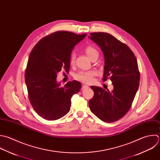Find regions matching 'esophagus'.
<instances>
[{"label": "esophagus", "mask_w": 160, "mask_h": 160, "mask_svg": "<svg viewBox=\"0 0 160 160\" xmlns=\"http://www.w3.org/2000/svg\"><path fill=\"white\" fill-rule=\"evenodd\" d=\"M88 88V86L87 85H83V86H82V88L83 89H85V88Z\"/></svg>", "instance_id": "obj_1"}]
</instances>
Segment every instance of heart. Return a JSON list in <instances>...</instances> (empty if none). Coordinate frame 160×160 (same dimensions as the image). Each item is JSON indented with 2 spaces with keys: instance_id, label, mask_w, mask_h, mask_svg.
I'll use <instances>...</instances> for the list:
<instances>
[{
  "instance_id": "b5f03b06",
  "label": "heart",
  "mask_w": 160,
  "mask_h": 160,
  "mask_svg": "<svg viewBox=\"0 0 160 160\" xmlns=\"http://www.w3.org/2000/svg\"><path fill=\"white\" fill-rule=\"evenodd\" d=\"M85 52L88 56V57L93 60L95 58H98L99 53L98 50L92 46H88L85 48ZM75 55L74 53H72L70 57V64L73 65L75 63ZM96 72L94 70H88V71H80L77 73L75 78L76 80L81 81L84 83H89L93 82V77L95 75Z\"/></svg>"
}]
</instances>
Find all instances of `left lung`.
<instances>
[{
    "instance_id": "obj_1",
    "label": "left lung",
    "mask_w": 160,
    "mask_h": 160,
    "mask_svg": "<svg viewBox=\"0 0 160 160\" xmlns=\"http://www.w3.org/2000/svg\"><path fill=\"white\" fill-rule=\"evenodd\" d=\"M88 38L100 47L104 55L103 82L109 78L113 85L111 92L91 86L94 96L89 100L90 109L101 120L115 122L128 112L138 91L140 75L137 60L126 44L111 34L91 33Z\"/></svg>"
}]
</instances>
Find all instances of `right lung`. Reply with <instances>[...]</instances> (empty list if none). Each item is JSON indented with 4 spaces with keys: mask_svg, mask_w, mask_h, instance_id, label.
<instances>
[{
    "mask_svg": "<svg viewBox=\"0 0 160 160\" xmlns=\"http://www.w3.org/2000/svg\"><path fill=\"white\" fill-rule=\"evenodd\" d=\"M86 35L58 31L42 38L32 50L25 81L30 102L43 118L56 120L70 111L71 98L79 92L82 85L73 80L62 87L56 79L62 70L68 72L72 52Z\"/></svg>",
    "mask_w": 160,
    "mask_h": 160,
    "instance_id": "1",
    "label": "right lung"
}]
</instances>
